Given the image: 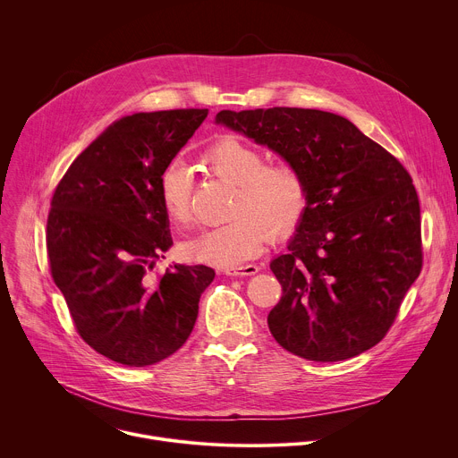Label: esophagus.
<instances>
[{"label":"esophagus","instance_id":"1","mask_svg":"<svg viewBox=\"0 0 458 458\" xmlns=\"http://www.w3.org/2000/svg\"><path fill=\"white\" fill-rule=\"evenodd\" d=\"M226 276H233V277H242V276H253L259 272L257 265H241V267H232V268H225L223 270Z\"/></svg>","mask_w":458,"mask_h":458}]
</instances>
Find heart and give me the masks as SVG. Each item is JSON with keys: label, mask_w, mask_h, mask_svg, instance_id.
<instances>
[{"label": "heart", "mask_w": 458, "mask_h": 458, "mask_svg": "<svg viewBox=\"0 0 458 458\" xmlns=\"http://www.w3.org/2000/svg\"><path fill=\"white\" fill-rule=\"evenodd\" d=\"M267 159L263 148L235 136L207 147L201 156L207 172L235 184L233 221L184 241L181 251L186 259L219 268L239 267L263 251L272 233L284 237L301 225L310 203L302 168L288 159ZM191 195V170L182 161L168 163L159 175V198L174 223L190 221Z\"/></svg>", "instance_id": "obj_1"}]
</instances>
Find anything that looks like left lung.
<instances>
[{
  "mask_svg": "<svg viewBox=\"0 0 458 458\" xmlns=\"http://www.w3.org/2000/svg\"><path fill=\"white\" fill-rule=\"evenodd\" d=\"M237 132L297 163L310 203L270 270L283 297L268 315L290 353L335 362L380 343L422 270L420 205L410 172L343 115L313 108L221 110Z\"/></svg>",
  "mask_w": 458,
  "mask_h": 458,
  "instance_id": "8db88e82",
  "label": "left lung"
}]
</instances>
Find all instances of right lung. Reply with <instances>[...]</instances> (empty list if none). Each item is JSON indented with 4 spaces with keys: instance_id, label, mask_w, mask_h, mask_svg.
<instances>
[{
    "instance_id": "1",
    "label": "right lung",
    "mask_w": 458,
    "mask_h": 458,
    "mask_svg": "<svg viewBox=\"0 0 458 458\" xmlns=\"http://www.w3.org/2000/svg\"><path fill=\"white\" fill-rule=\"evenodd\" d=\"M208 115L177 108L126 115L57 182L47 219L50 274L80 337L124 366H150L190 337L216 272L205 265L148 277L172 246L159 175Z\"/></svg>"
}]
</instances>
